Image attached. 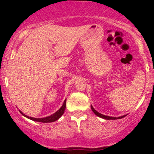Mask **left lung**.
<instances>
[{"mask_svg": "<svg viewBox=\"0 0 154 154\" xmlns=\"http://www.w3.org/2000/svg\"><path fill=\"white\" fill-rule=\"evenodd\" d=\"M91 107L92 111H93V113H94L95 115L99 116V117L102 118V119H107V120L108 119H113V120H114V119H122V118H124L125 116H127V114H126V115H123L122 116H119V117H114V116H106V115H103V114H100V113H99V112H98V111H97L96 110H95V109L93 107V106H92V105L91 106Z\"/></svg>", "mask_w": 154, "mask_h": 154, "instance_id": "8db88e82", "label": "left lung"}]
</instances>
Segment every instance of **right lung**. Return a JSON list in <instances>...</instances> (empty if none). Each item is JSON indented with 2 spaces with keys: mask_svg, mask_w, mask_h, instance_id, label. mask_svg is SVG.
<instances>
[{
  "mask_svg": "<svg viewBox=\"0 0 154 154\" xmlns=\"http://www.w3.org/2000/svg\"><path fill=\"white\" fill-rule=\"evenodd\" d=\"M66 98L63 101V105L61 106V107L56 112H55L54 114H51V116H46V117H43V118H35V117H31V116H29L27 115H25L24 113H22V111L19 110V112L22 114L23 116H25V117L28 118V119L32 120V121L35 122H43V123H49V122H53L56 121L61 117V116L63 115V112H64L65 109H66Z\"/></svg>",
  "mask_w": 154,
  "mask_h": 154,
  "instance_id": "right-lung-1",
  "label": "right lung"
}]
</instances>
